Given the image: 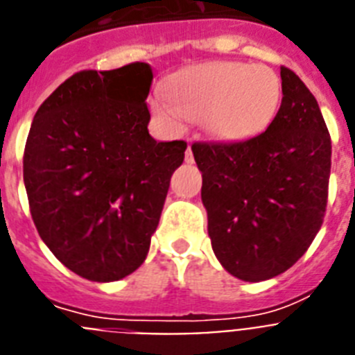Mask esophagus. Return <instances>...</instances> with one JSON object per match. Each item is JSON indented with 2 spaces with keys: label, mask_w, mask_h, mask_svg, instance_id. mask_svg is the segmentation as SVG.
<instances>
[{
  "label": "esophagus",
  "mask_w": 355,
  "mask_h": 355,
  "mask_svg": "<svg viewBox=\"0 0 355 355\" xmlns=\"http://www.w3.org/2000/svg\"><path fill=\"white\" fill-rule=\"evenodd\" d=\"M184 162H187V163H193L192 147H190V146H188V149H187V155H184Z\"/></svg>",
  "instance_id": "esophagus-1"
}]
</instances>
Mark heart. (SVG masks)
Returning <instances> with one entry per match:
<instances>
[{
    "instance_id": "1",
    "label": "heart",
    "mask_w": 355,
    "mask_h": 355,
    "mask_svg": "<svg viewBox=\"0 0 355 355\" xmlns=\"http://www.w3.org/2000/svg\"><path fill=\"white\" fill-rule=\"evenodd\" d=\"M281 99V80L268 65L211 62L175 74L153 110L171 122L200 119L216 139L243 140L270 126Z\"/></svg>"
}]
</instances>
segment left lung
Here are the masks:
<instances>
[{
	"label": "left lung",
	"mask_w": 355,
	"mask_h": 355,
	"mask_svg": "<svg viewBox=\"0 0 355 355\" xmlns=\"http://www.w3.org/2000/svg\"><path fill=\"white\" fill-rule=\"evenodd\" d=\"M281 80V108L263 133L192 146L213 252L229 274L249 283L299 261L327 208L331 135L302 80L288 67Z\"/></svg>",
	"instance_id": "obj_1"
}]
</instances>
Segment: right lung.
Segmentation results:
<instances>
[{
    "mask_svg": "<svg viewBox=\"0 0 355 355\" xmlns=\"http://www.w3.org/2000/svg\"><path fill=\"white\" fill-rule=\"evenodd\" d=\"M149 64L72 74L37 110L23 178L37 231L89 281L135 272L149 252L187 142H156L146 99Z\"/></svg>",
    "mask_w": 355,
    "mask_h": 355,
    "instance_id": "1",
    "label": "right lung"
}]
</instances>
